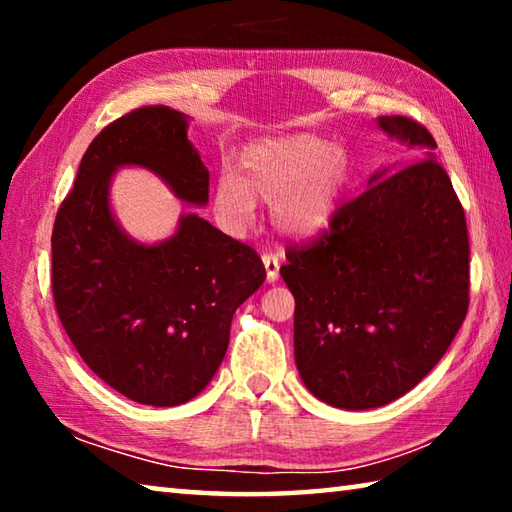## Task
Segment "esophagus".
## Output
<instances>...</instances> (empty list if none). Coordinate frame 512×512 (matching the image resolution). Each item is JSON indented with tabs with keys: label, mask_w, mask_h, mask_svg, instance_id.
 Here are the masks:
<instances>
[{
	"label": "esophagus",
	"mask_w": 512,
	"mask_h": 512,
	"mask_svg": "<svg viewBox=\"0 0 512 512\" xmlns=\"http://www.w3.org/2000/svg\"><path fill=\"white\" fill-rule=\"evenodd\" d=\"M262 262L266 266L268 282H275L277 275H280V257H277L275 253H264L262 255Z\"/></svg>",
	"instance_id": "esophagus-1"
}]
</instances>
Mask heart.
Segmentation results:
<instances>
[{
	"mask_svg": "<svg viewBox=\"0 0 512 512\" xmlns=\"http://www.w3.org/2000/svg\"><path fill=\"white\" fill-rule=\"evenodd\" d=\"M244 178L223 169L214 207L232 232L255 219L257 196L271 201L273 219L289 235H314L332 221L348 183V155L311 133L268 137L241 153Z\"/></svg>",
	"mask_w": 512,
	"mask_h": 512,
	"instance_id": "heart-1",
	"label": "heart"
}]
</instances>
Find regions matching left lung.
<instances>
[{"instance_id":"8db88e82","label":"left lung","mask_w":512,"mask_h":512,"mask_svg":"<svg viewBox=\"0 0 512 512\" xmlns=\"http://www.w3.org/2000/svg\"><path fill=\"white\" fill-rule=\"evenodd\" d=\"M388 135L433 149L409 117ZM280 273L296 298L293 345L305 386L336 409L397 400L443 359L470 307L465 210L433 155L379 171L316 237L293 241Z\"/></svg>"}]
</instances>
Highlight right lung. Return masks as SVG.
Returning a JSON list of instances; mask_svg holds the SVG:
<instances>
[{
  "mask_svg": "<svg viewBox=\"0 0 512 512\" xmlns=\"http://www.w3.org/2000/svg\"><path fill=\"white\" fill-rule=\"evenodd\" d=\"M121 164L158 173L178 198L207 203L210 173L167 106L126 112L94 137L51 232V291L60 323L94 375L128 400L189 402L210 384L237 307L262 287L255 248L196 214L158 246H142L110 214Z\"/></svg>",
  "mask_w": 512,
  "mask_h": 512,
  "instance_id": "1",
  "label": "right lung"
}]
</instances>
